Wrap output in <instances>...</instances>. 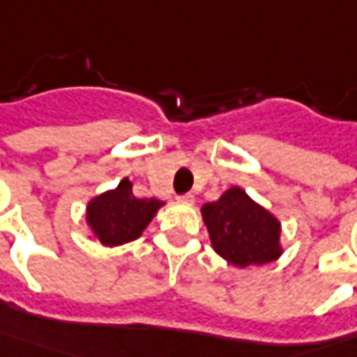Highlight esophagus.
<instances>
[{"instance_id": "esophagus-1", "label": "esophagus", "mask_w": 357, "mask_h": 357, "mask_svg": "<svg viewBox=\"0 0 357 357\" xmlns=\"http://www.w3.org/2000/svg\"><path fill=\"white\" fill-rule=\"evenodd\" d=\"M179 202H183V204H194L195 197L192 194H185V195H181V197H179Z\"/></svg>"}]
</instances>
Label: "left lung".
<instances>
[{"instance_id":"1","label":"left lung","mask_w":357,"mask_h":357,"mask_svg":"<svg viewBox=\"0 0 357 357\" xmlns=\"http://www.w3.org/2000/svg\"><path fill=\"white\" fill-rule=\"evenodd\" d=\"M199 211L213 252L227 264L236 268L266 266L284 254L282 222L240 185H231Z\"/></svg>"}]
</instances>
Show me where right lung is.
Returning <instances> with one entry per match:
<instances>
[{
    "label": "right lung",
    "instance_id": "1",
    "mask_svg": "<svg viewBox=\"0 0 357 357\" xmlns=\"http://www.w3.org/2000/svg\"><path fill=\"white\" fill-rule=\"evenodd\" d=\"M165 204L155 197H135L133 181L123 178L114 190L96 195L86 206L87 238L117 248L142 238L149 222Z\"/></svg>",
    "mask_w": 357,
    "mask_h": 357
}]
</instances>
